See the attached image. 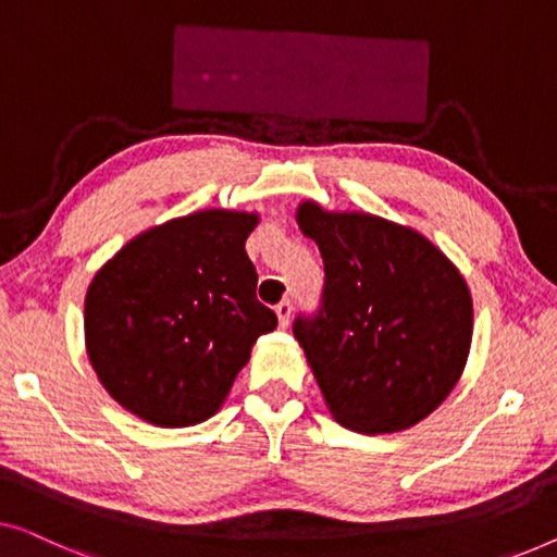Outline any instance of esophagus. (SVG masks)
<instances>
[{"label": "esophagus", "mask_w": 557, "mask_h": 557, "mask_svg": "<svg viewBox=\"0 0 557 557\" xmlns=\"http://www.w3.org/2000/svg\"><path fill=\"white\" fill-rule=\"evenodd\" d=\"M292 309H294L292 298H284V301L276 306V317H278L281 326H288V319H292Z\"/></svg>", "instance_id": "1"}]
</instances>
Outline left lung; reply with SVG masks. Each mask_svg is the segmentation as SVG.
<instances>
[{
    "instance_id": "1",
    "label": "left lung",
    "mask_w": 557,
    "mask_h": 557,
    "mask_svg": "<svg viewBox=\"0 0 557 557\" xmlns=\"http://www.w3.org/2000/svg\"><path fill=\"white\" fill-rule=\"evenodd\" d=\"M298 228L324 259L313 317L294 321L329 412L361 434L401 432L455 389L472 344V296L457 265L407 225L332 213L313 200Z\"/></svg>"
}]
</instances>
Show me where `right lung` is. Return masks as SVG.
I'll use <instances>...</instances> for the list:
<instances>
[{
  "instance_id": "obj_1",
  "label": "right lung",
  "mask_w": 557,
  "mask_h": 557,
  "mask_svg": "<svg viewBox=\"0 0 557 557\" xmlns=\"http://www.w3.org/2000/svg\"><path fill=\"white\" fill-rule=\"evenodd\" d=\"M259 213L208 208L152 225L95 273L85 346L120 407L156 426H193L219 412L278 319L256 298L246 238Z\"/></svg>"
}]
</instances>
